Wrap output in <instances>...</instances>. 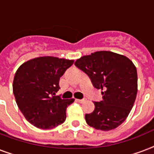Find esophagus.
I'll return each instance as SVG.
<instances>
[{
  "instance_id": "34e87169",
  "label": "esophagus",
  "mask_w": 154,
  "mask_h": 154,
  "mask_svg": "<svg viewBox=\"0 0 154 154\" xmlns=\"http://www.w3.org/2000/svg\"><path fill=\"white\" fill-rule=\"evenodd\" d=\"M85 101H86L85 99H77V101H78L79 103H84Z\"/></svg>"
}]
</instances>
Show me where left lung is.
<instances>
[{
  "instance_id": "left-lung-1",
  "label": "left lung",
  "mask_w": 154,
  "mask_h": 154,
  "mask_svg": "<svg viewBox=\"0 0 154 154\" xmlns=\"http://www.w3.org/2000/svg\"><path fill=\"white\" fill-rule=\"evenodd\" d=\"M74 65L85 72L103 100L94 101V112L85 114L89 126L103 131L116 129L126 119L137 93V73L132 60L110 51H98L83 56Z\"/></svg>"
}]
</instances>
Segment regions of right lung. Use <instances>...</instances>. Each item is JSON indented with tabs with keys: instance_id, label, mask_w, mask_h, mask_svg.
<instances>
[{
	"instance_id": "obj_1",
	"label": "right lung",
	"mask_w": 154,
	"mask_h": 154,
	"mask_svg": "<svg viewBox=\"0 0 154 154\" xmlns=\"http://www.w3.org/2000/svg\"><path fill=\"white\" fill-rule=\"evenodd\" d=\"M73 60L40 57L23 63L14 76L13 91L25 119L37 128L53 129L65 122L66 109L74 99L56 96L59 81Z\"/></svg>"
}]
</instances>
